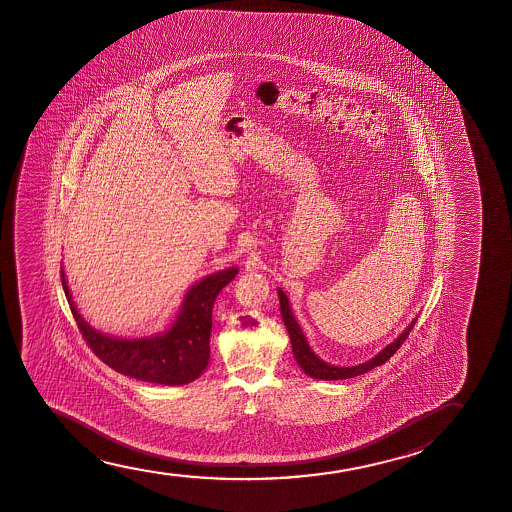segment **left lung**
Segmentation results:
<instances>
[{
	"label": "left lung",
	"instance_id": "obj_1",
	"mask_svg": "<svg viewBox=\"0 0 512 512\" xmlns=\"http://www.w3.org/2000/svg\"><path fill=\"white\" fill-rule=\"evenodd\" d=\"M278 295H280V308L281 316H283V323L288 330V336L292 341V351H294L295 360L301 367L302 371L306 372L308 376L315 379H323V381H334V379H348L365 374L367 371H371L378 365L385 364L388 358L393 357V353L399 350L402 343L406 341L409 332L413 330L414 323L418 318H414L413 322L407 325V329L400 334L393 343L388 344L385 350L379 351L376 357H372L371 360H367L364 364L353 365V367H339V365L327 364L323 362L322 358L315 355V351L311 350L308 339L304 336L299 323L295 320L292 315V309L288 304V297L285 295L283 290L278 288Z\"/></svg>",
	"mask_w": 512,
	"mask_h": 512
}]
</instances>
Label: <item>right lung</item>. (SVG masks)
Here are the masks:
<instances>
[{
  "label": "right lung",
  "instance_id": "add662e5",
  "mask_svg": "<svg viewBox=\"0 0 512 512\" xmlns=\"http://www.w3.org/2000/svg\"><path fill=\"white\" fill-rule=\"evenodd\" d=\"M236 274L238 267H229L197 281L183 297L171 327L161 334L140 339L106 336L92 329L71 299L64 271H61V280L73 318L96 357L129 378L176 386L194 381L208 367L213 304L220 290L231 283Z\"/></svg>",
  "mask_w": 512,
  "mask_h": 512
}]
</instances>
